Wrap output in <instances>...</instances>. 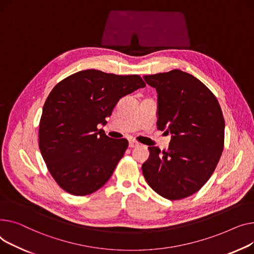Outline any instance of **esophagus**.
I'll list each match as a JSON object with an SVG mask.
<instances>
[{
  "mask_svg": "<svg viewBox=\"0 0 254 254\" xmlns=\"http://www.w3.org/2000/svg\"><path fill=\"white\" fill-rule=\"evenodd\" d=\"M139 143L136 141V140H134V139H131V140H129V146L130 147H135V146H137Z\"/></svg>",
  "mask_w": 254,
  "mask_h": 254,
  "instance_id": "obj_1",
  "label": "esophagus"
}]
</instances>
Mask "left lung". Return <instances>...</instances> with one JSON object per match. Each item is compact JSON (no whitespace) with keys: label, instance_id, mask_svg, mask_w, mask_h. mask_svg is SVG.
Here are the masks:
<instances>
[{"label":"left lung","instance_id":"left-lung-1","mask_svg":"<svg viewBox=\"0 0 254 254\" xmlns=\"http://www.w3.org/2000/svg\"><path fill=\"white\" fill-rule=\"evenodd\" d=\"M143 79L158 93V129L172 134L167 151L148 147L143 176L160 196L187 198L208 182L223 151L225 119L220 106L200 80L183 70Z\"/></svg>","mask_w":254,"mask_h":254}]
</instances>
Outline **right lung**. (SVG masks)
Wrapping results in <instances>:
<instances>
[{
	"mask_svg": "<svg viewBox=\"0 0 254 254\" xmlns=\"http://www.w3.org/2000/svg\"><path fill=\"white\" fill-rule=\"evenodd\" d=\"M145 87L137 74L97 69L72 73L59 82L43 107L39 147L57 185L74 196L96 191L112 176L128 147L97 125H106L123 96Z\"/></svg>",
	"mask_w": 254,
	"mask_h": 254,
	"instance_id": "1",
	"label": "right lung"
}]
</instances>
